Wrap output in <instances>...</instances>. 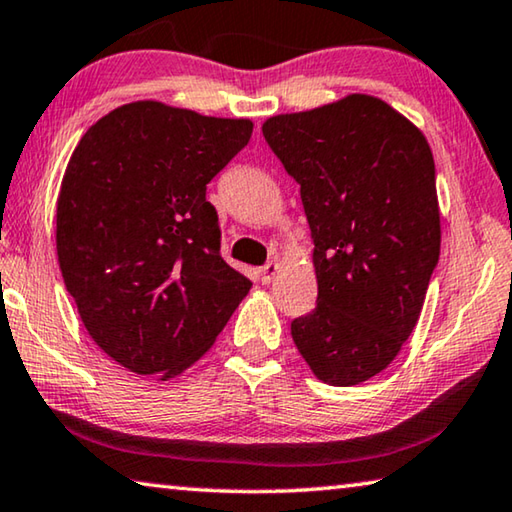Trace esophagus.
Returning <instances> with one entry per match:
<instances>
[{"label": "esophagus", "instance_id": "esophagus-1", "mask_svg": "<svg viewBox=\"0 0 512 512\" xmlns=\"http://www.w3.org/2000/svg\"><path fill=\"white\" fill-rule=\"evenodd\" d=\"M280 273V264L278 262H269L266 266H262L259 269V275H262V282L264 285H271V282L275 280V275Z\"/></svg>", "mask_w": 512, "mask_h": 512}]
</instances>
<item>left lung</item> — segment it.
I'll use <instances>...</instances> for the list:
<instances>
[{"label":"left lung","instance_id":"8db88e82","mask_svg":"<svg viewBox=\"0 0 512 512\" xmlns=\"http://www.w3.org/2000/svg\"><path fill=\"white\" fill-rule=\"evenodd\" d=\"M262 132L300 184L314 241L319 303L294 319L291 337L323 383H364L412 335L440 259L431 145L364 93L271 116Z\"/></svg>","mask_w":512,"mask_h":512}]
</instances>
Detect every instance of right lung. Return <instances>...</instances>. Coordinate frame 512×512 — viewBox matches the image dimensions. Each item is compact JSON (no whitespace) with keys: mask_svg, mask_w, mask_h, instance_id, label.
<instances>
[{"mask_svg":"<svg viewBox=\"0 0 512 512\" xmlns=\"http://www.w3.org/2000/svg\"><path fill=\"white\" fill-rule=\"evenodd\" d=\"M250 134L248 118L139 100L79 139L56 198V255L81 323L120 367L180 376L253 287L218 253L207 202Z\"/></svg>","mask_w":512,"mask_h":512,"instance_id":"1","label":"right lung"}]
</instances>
